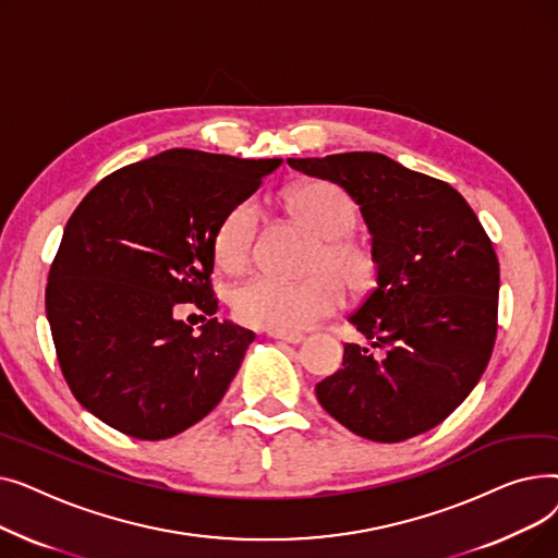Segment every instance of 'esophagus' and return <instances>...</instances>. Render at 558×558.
<instances>
[{
    "label": "esophagus",
    "mask_w": 558,
    "mask_h": 558,
    "mask_svg": "<svg viewBox=\"0 0 558 558\" xmlns=\"http://www.w3.org/2000/svg\"><path fill=\"white\" fill-rule=\"evenodd\" d=\"M269 337L280 339V341H284V343H301V341H303V335H299V332H278V330H269Z\"/></svg>",
    "instance_id": "esophagus-1"
}]
</instances>
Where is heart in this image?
Instances as JSON below:
<instances>
[{
	"mask_svg": "<svg viewBox=\"0 0 558 558\" xmlns=\"http://www.w3.org/2000/svg\"><path fill=\"white\" fill-rule=\"evenodd\" d=\"M282 205L318 240L310 262L314 274L299 282L257 276L234 289L232 310L248 326L296 332L341 303V284L353 294L366 291L375 280L377 262L371 246L350 234L357 208L341 187L326 181L301 183L282 194ZM255 228V208L248 201L234 205L221 219L215 257L223 271L242 274L248 267Z\"/></svg>",
	"mask_w": 558,
	"mask_h": 558,
	"instance_id": "obj_1",
	"label": "heart"
}]
</instances>
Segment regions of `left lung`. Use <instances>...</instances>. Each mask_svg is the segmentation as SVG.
Here are the masks:
<instances>
[{"mask_svg":"<svg viewBox=\"0 0 558 558\" xmlns=\"http://www.w3.org/2000/svg\"><path fill=\"white\" fill-rule=\"evenodd\" d=\"M360 205L375 287L348 316L371 343L343 345L316 398L357 436L398 444L436 427L490 360L500 264L477 215L448 183L373 151L287 158Z\"/></svg>","mask_w":558,"mask_h":558,"instance_id":"1","label":"left lung"}]
</instances>
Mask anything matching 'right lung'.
Here are the masks:
<instances>
[{
    "label": "right lung",
    "mask_w": 558,
    "mask_h": 558,
    "mask_svg": "<svg viewBox=\"0 0 558 558\" xmlns=\"http://www.w3.org/2000/svg\"><path fill=\"white\" fill-rule=\"evenodd\" d=\"M280 158L169 149L117 169L70 217L47 278V320L74 398L99 421L160 441L208 416L255 335L217 312L215 232Z\"/></svg>",
    "instance_id": "obj_1"
}]
</instances>
